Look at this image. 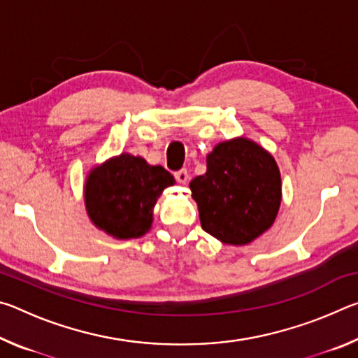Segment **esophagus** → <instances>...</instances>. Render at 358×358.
<instances>
[{"label":"esophagus","mask_w":358,"mask_h":358,"mask_svg":"<svg viewBox=\"0 0 358 358\" xmlns=\"http://www.w3.org/2000/svg\"><path fill=\"white\" fill-rule=\"evenodd\" d=\"M175 178H177L180 185H186L189 181V173H187L186 169H181V171L175 172Z\"/></svg>","instance_id":"1"}]
</instances>
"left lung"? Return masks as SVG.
<instances>
[{"label": "left lung", "mask_w": 358, "mask_h": 358, "mask_svg": "<svg viewBox=\"0 0 358 358\" xmlns=\"http://www.w3.org/2000/svg\"><path fill=\"white\" fill-rule=\"evenodd\" d=\"M189 187L202 229L224 245H250L273 226L281 207L280 167L270 151L246 137L215 145L207 172Z\"/></svg>", "instance_id": "left-lung-1"}]
</instances>
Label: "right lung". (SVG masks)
Wrapping results in <instances>:
<instances>
[{
  "instance_id": "add662e5",
  "label": "right lung",
  "mask_w": 358,
  "mask_h": 358,
  "mask_svg": "<svg viewBox=\"0 0 358 358\" xmlns=\"http://www.w3.org/2000/svg\"><path fill=\"white\" fill-rule=\"evenodd\" d=\"M175 180L164 167L121 153L88 172L85 210L96 229L117 240L141 238L153 224V208Z\"/></svg>"
}]
</instances>
